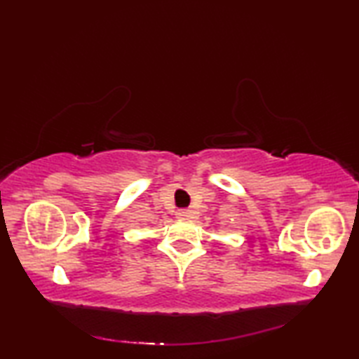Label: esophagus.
<instances>
[{
	"mask_svg": "<svg viewBox=\"0 0 359 359\" xmlns=\"http://www.w3.org/2000/svg\"><path fill=\"white\" fill-rule=\"evenodd\" d=\"M175 215H177L179 220H190V218H193V212L191 210H179Z\"/></svg>",
	"mask_w": 359,
	"mask_h": 359,
	"instance_id": "esophagus-1",
	"label": "esophagus"
}]
</instances>
